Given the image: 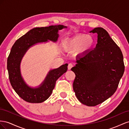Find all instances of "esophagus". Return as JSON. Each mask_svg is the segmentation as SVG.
<instances>
[{
	"label": "esophagus",
	"instance_id": "esophagus-1",
	"mask_svg": "<svg viewBox=\"0 0 129 129\" xmlns=\"http://www.w3.org/2000/svg\"><path fill=\"white\" fill-rule=\"evenodd\" d=\"M73 67V65L72 63H69V64H68V68L69 70H70Z\"/></svg>",
	"mask_w": 129,
	"mask_h": 129
}]
</instances>
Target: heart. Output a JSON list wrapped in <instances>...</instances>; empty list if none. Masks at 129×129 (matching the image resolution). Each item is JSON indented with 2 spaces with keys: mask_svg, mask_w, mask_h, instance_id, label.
Masks as SVG:
<instances>
[{
  "mask_svg": "<svg viewBox=\"0 0 129 129\" xmlns=\"http://www.w3.org/2000/svg\"><path fill=\"white\" fill-rule=\"evenodd\" d=\"M94 44V40L91 36L78 35L72 38L65 39L62 42L63 49L68 52H74L78 50L77 53H83L89 51Z\"/></svg>",
  "mask_w": 129,
  "mask_h": 129,
  "instance_id": "1",
  "label": "heart"
}]
</instances>
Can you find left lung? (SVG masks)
<instances>
[{
	"label": "left lung",
	"instance_id": "left-lung-1",
	"mask_svg": "<svg viewBox=\"0 0 129 129\" xmlns=\"http://www.w3.org/2000/svg\"><path fill=\"white\" fill-rule=\"evenodd\" d=\"M90 32L98 34L95 48L77 60L71 70L75 73L73 88L82 104L94 106L115 92L125 70L119 46L102 27Z\"/></svg>",
	"mask_w": 129,
	"mask_h": 129
}]
</instances>
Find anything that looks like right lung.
I'll return each instance as SVG.
<instances>
[{
	"mask_svg": "<svg viewBox=\"0 0 129 129\" xmlns=\"http://www.w3.org/2000/svg\"><path fill=\"white\" fill-rule=\"evenodd\" d=\"M65 27L59 25L34 28L17 39L12 46L7 62L10 82L16 92L25 101L39 103L46 101L52 93L56 80L67 72L68 64L51 70L40 86L31 88L25 84L20 75L22 57L29 47L36 43L47 42V40L56 42L59 37L58 31Z\"/></svg>",
	"mask_w": 129,
	"mask_h": 129,
	"instance_id": "1",
	"label": "right lung"
}]
</instances>
